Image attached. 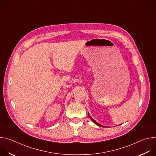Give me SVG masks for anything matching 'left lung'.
Instances as JSON below:
<instances>
[{
	"instance_id": "1",
	"label": "left lung",
	"mask_w": 156,
	"mask_h": 156,
	"mask_svg": "<svg viewBox=\"0 0 156 156\" xmlns=\"http://www.w3.org/2000/svg\"><path fill=\"white\" fill-rule=\"evenodd\" d=\"M89 117H90V118L91 119V120H92L94 123H96L97 125H98V126H101V127H105V126H103V125H100V124H99V123H98V122H96V121H95V120H94V119H93V118H92L90 115H89Z\"/></svg>"
}]
</instances>
